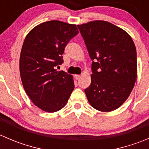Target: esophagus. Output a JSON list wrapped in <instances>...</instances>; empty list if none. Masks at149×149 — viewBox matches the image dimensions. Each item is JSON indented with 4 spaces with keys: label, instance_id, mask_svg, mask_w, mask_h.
<instances>
[{
    "label": "esophagus",
    "instance_id": "obj_1",
    "mask_svg": "<svg viewBox=\"0 0 149 149\" xmlns=\"http://www.w3.org/2000/svg\"><path fill=\"white\" fill-rule=\"evenodd\" d=\"M80 78H81L80 75H75V79H76V80H79Z\"/></svg>",
    "mask_w": 149,
    "mask_h": 149
}]
</instances>
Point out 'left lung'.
Listing matches in <instances>:
<instances>
[{
	"label": "left lung",
	"instance_id": "1",
	"mask_svg": "<svg viewBox=\"0 0 149 149\" xmlns=\"http://www.w3.org/2000/svg\"><path fill=\"white\" fill-rule=\"evenodd\" d=\"M92 60L91 84L85 89L91 106L100 112L118 109L137 79V55L131 37L106 21L77 25Z\"/></svg>",
	"mask_w": 149,
	"mask_h": 149
}]
</instances>
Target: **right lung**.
<instances>
[{
	"label": "right lung",
	"mask_w": 149,
	"mask_h": 149,
	"mask_svg": "<svg viewBox=\"0 0 149 149\" xmlns=\"http://www.w3.org/2000/svg\"><path fill=\"white\" fill-rule=\"evenodd\" d=\"M78 33L76 24L53 20L36 26L25 38L19 61L21 79L31 102L45 112L61 110L74 89L73 76L55 67L63 63L65 46Z\"/></svg>",
	"instance_id": "obj_1"
}]
</instances>
